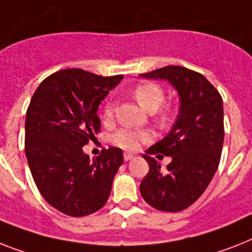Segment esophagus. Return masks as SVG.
<instances>
[{"label": "esophagus", "mask_w": 252, "mask_h": 252, "mask_svg": "<svg viewBox=\"0 0 252 252\" xmlns=\"http://www.w3.org/2000/svg\"><path fill=\"white\" fill-rule=\"evenodd\" d=\"M124 158H125V161H130V159L134 158V155H132V153H130V152H125Z\"/></svg>", "instance_id": "esophagus-1"}]
</instances>
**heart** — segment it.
Returning a JSON list of instances; mask_svg holds the SVG:
<instances>
[{
    "label": "heart",
    "instance_id": "heart-1",
    "mask_svg": "<svg viewBox=\"0 0 252 252\" xmlns=\"http://www.w3.org/2000/svg\"><path fill=\"white\" fill-rule=\"evenodd\" d=\"M134 96L144 108L145 111L156 112L162 105L165 100V91L159 85L153 84V82H143L139 84L134 89ZM114 114V104L113 101H107L103 109L104 120H112ZM167 114H161V118H166ZM153 138L151 131L148 130H132V128H121L116 134L112 135V143L117 145L120 148L127 149V151H134L140 145V143L149 141Z\"/></svg>",
    "mask_w": 252,
    "mask_h": 252
}]
</instances>
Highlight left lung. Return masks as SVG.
<instances>
[{
  "instance_id": "obj_1",
  "label": "left lung",
  "mask_w": 252,
  "mask_h": 252,
  "mask_svg": "<svg viewBox=\"0 0 252 252\" xmlns=\"http://www.w3.org/2000/svg\"><path fill=\"white\" fill-rule=\"evenodd\" d=\"M140 77L168 81L180 97L171 131L143 155L149 172L140 184L148 205L178 213L202 196L218 170L224 141L223 99L205 76L184 66L167 65ZM159 153L173 158L165 172L150 157Z\"/></svg>"
}]
</instances>
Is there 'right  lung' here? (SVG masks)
Segmentation results:
<instances>
[{
    "label": "right lung",
    "mask_w": 252,
    "mask_h": 252,
    "mask_svg": "<svg viewBox=\"0 0 252 252\" xmlns=\"http://www.w3.org/2000/svg\"><path fill=\"white\" fill-rule=\"evenodd\" d=\"M124 76L59 70L41 82L26 117V156L33 180L47 203L80 218L100 210L124 163L111 147L91 161L82 149L100 131L99 104Z\"/></svg>",
    "instance_id": "right-lung-1"
}]
</instances>
